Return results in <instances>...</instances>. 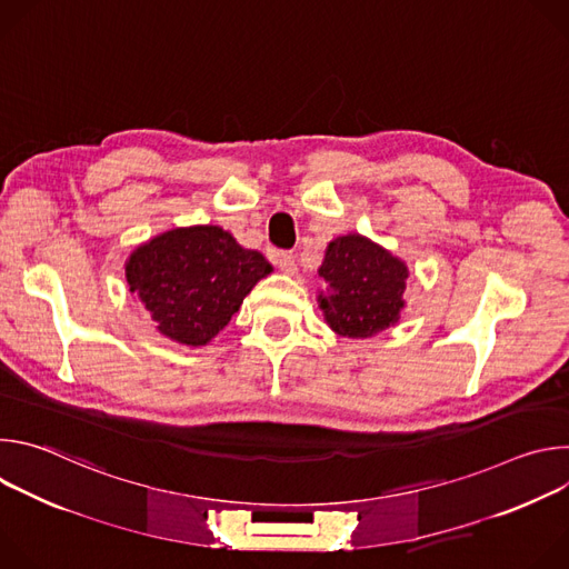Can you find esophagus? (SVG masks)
<instances>
[{"label":"esophagus","mask_w":569,"mask_h":569,"mask_svg":"<svg viewBox=\"0 0 569 569\" xmlns=\"http://www.w3.org/2000/svg\"><path fill=\"white\" fill-rule=\"evenodd\" d=\"M270 259L279 266V270H281L283 274H290V277L297 274V263H295L292 254H288V252H272Z\"/></svg>","instance_id":"esophagus-1"}]
</instances>
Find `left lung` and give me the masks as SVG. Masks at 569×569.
<instances>
[{
    "mask_svg": "<svg viewBox=\"0 0 569 569\" xmlns=\"http://www.w3.org/2000/svg\"><path fill=\"white\" fill-rule=\"evenodd\" d=\"M319 277L327 288L317 303L338 336L373 338L398 321L408 266L373 240L360 233L331 240Z\"/></svg>",
    "mask_w": 569,
    "mask_h": 569,
    "instance_id": "8db88e82",
    "label": "left lung"
}]
</instances>
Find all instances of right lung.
Here are the masks:
<instances>
[{
    "instance_id": "1",
    "label": "right lung",
    "mask_w": 569,
    "mask_h": 569,
    "mask_svg": "<svg viewBox=\"0 0 569 569\" xmlns=\"http://www.w3.org/2000/svg\"><path fill=\"white\" fill-rule=\"evenodd\" d=\"M272 272L218 224L178 227L150 238L126 261L130 292L154 329L187 347L209 345L252 288Z\"/></svg>"
}]
</instances>
